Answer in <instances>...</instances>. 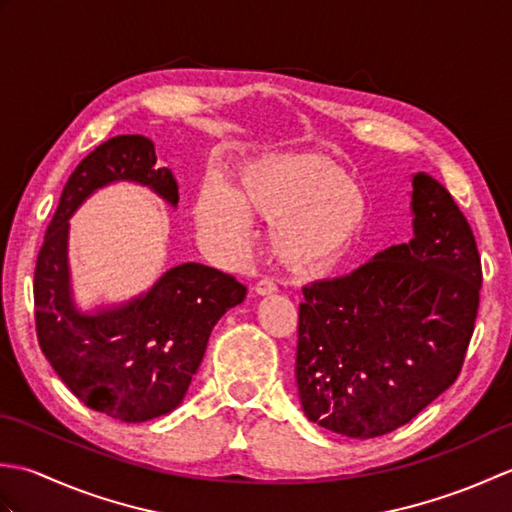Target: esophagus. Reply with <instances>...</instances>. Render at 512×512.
<instances>
[{"mask_svg": "<svg viewBox=\"0 0 512 512\" xmlns=\"http://www.w3.org/2000/svg\"><path fill=\"white\" fill-rule=\"evenodd\" d=\"M255 292L257 295H273V292H277V284L270 277H264L255 284Z\"/></svg>", "mask_w": 512, "mask_h": 512, "instance_id": "obj_1", "label": "esophagus"}]
</instances>
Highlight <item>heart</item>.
<instances>
[{"label": "heart", "mask_w": 512, "mask_h": 512, "mask_svg": "<svg viewBox=\"0 0 512 512\" xmlns=\"http://www.w3.org/2000/svg\"><path fill=\"white\" fill-rule=\"evenodd\" d=\"M250 211L266 217L275 255L299 273L332 266L361 235L367 204L361 189L334 160L317 154L266 156L239 176L237 193L204 184L195 202L198 222L226 246L250 231Z\"/></svg>", "instance_id": "b5f03b06"}]
</instances>
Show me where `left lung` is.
<instances>
[{
  "mask_svg": "<svg viewBox=\"0 0 512 512\" xmlns=\"http://www.w3.org/2000/svg\"><path fill=\"white\" fill-rule=\"evenodd\" d=\"M409 244L354 273L303 286L297 387L306 416L347 438H378L460 376L480 308L482 262L451 193L413 178Z\"/></svg>",
  "mask_w": 512,
  "mask_h": 512,
  "instance_id": "obj_1",
  "label": "left lung"
}]
</instances>
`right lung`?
Segmentation results:
<instances>
[{"label":"right lung","mask_w":512,"mask_h":512,"mask_svg":"<svg viewBox=\"0 0 512 512\" xmlns=\"http://www.w3.org/2000/svg\"><path fill=\"white\" fill-rule=\"evenodd\" d=\"M114 180H134L178 204V184L156 167L140 134L114 136L85 156L61 191L35 268V325L41 352L83 405L121 422H145L176 409L198 372L213 325L242 303L246 286L217 268L180 264L145 297L116 310L79 314L70 301L68 217Z\"/></svg>","instance_id":"obj_1"}]
</instances>
